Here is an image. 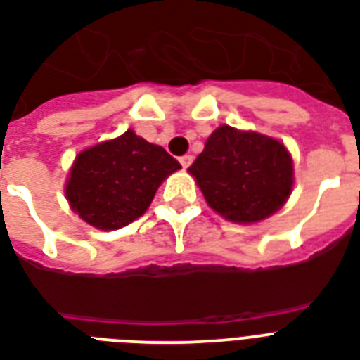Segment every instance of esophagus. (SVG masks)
I'll return each mask as SVG.
<instances>
[{
	"instance_id": "obj_1",
	"label": "esophagus",
	"mask_w": 360,
	"mask_h": 360,
	"mask_svg": "<svg viewBox=\"0 0 360 360\" xmlns=\"http://www.w3.org/2000/svg\"><path fill=\"white\" fill-rule=\"evenodd\" d=\"M191 161H193V158H191V155H182V158H180V163H182L184 169H188V167L191 165Z\"/></svg>"
}]
</instances>
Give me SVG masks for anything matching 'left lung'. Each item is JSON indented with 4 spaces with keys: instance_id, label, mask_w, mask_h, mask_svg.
Returning a JSON list of instances; mask_svg holds the SVG:
<instances>
[{
    "instance_id": "left-lung-1",
    "label": "left lung",
    "mask_w": 360,
    "mask_h": 360,
    "mask_svg": "<svg viewBox=\"0 0 360 360\" xmlns=\"http://www.w3.org/2000/svg\"><path fill=\"white\" fill-rule=\"evenodd\" d=\"M210 208L236 224L280 210L293 189V160L276 139L221 125L188 169Z\"/></svg>"
}]
</instances>
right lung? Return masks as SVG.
Listing matches in <instances>:
<instances>
[{
    "label": "right lung",
    "instance_id": "obj_1",
    "mask_svg": "<svg viewBox=\"0 0 360 360\" xmlns=\"http://www.w3.org/2000/svg\"><path fill=\"white\" fill-rule=\"evenodd\" d=\"M182 169L158 144L127 129L77 155L65 197L86 224L112 231L142 216L171 172Z\"/></svg>",
    "mask_w": 360,
    "mask_h": 360
}]
</instances>
